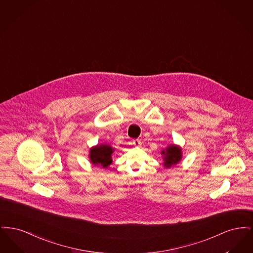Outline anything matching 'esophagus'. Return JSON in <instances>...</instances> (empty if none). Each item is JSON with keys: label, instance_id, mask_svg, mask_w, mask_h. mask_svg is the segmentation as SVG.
<instances>
[{"label": "esophagus", "instance_id": "esophagus-1", "mask_svg": "<svg viewBox=\"0 0 253 253\" xmlns=\"http://www.w3.org/2000/svg\"><path fill=\"white\" fill-rule=\"evenodd\" d=\"M132 144L136 146V147H139V146H141V141L139 139H133Z\"/></svg>", "mask_w": 253, "mask_h": 253}]
</instances>
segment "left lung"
<instances>
[{
    "label": "left lung",
    "mask_w": 253,
    "mask_h": 253,
    "mask_svg": "<svg viewBox=\"0 0 253 253\" xmlns=\"http://www.w3.org/2000/svg\"><path fill=\"white\" fill-rule=\"evenodd\" d=\"M164 159V166L169 168L172 165L177 164L182 158V151L180 147L176 145H169L165 150L161 152Z\"/></svg>",
    "instance_id": "left-lung-1"
}]
</instances>
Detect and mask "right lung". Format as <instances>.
<instances>
[{"label": "right lung", "instance_id": "obj_1", "mask_svg": "<svg viewBox=\"0 0 253 253\" xmlns=\"http://www.w3.org/2000/svg\"><path fill=\"white\" fill-rule=\"evenodd\" d=\"M114 149L108 144L96 145L91 148L89 158L92 164L96 166H101L103 168H107L110 164H112V154Z\"/></svg>", "mask_w": 253, "mask_h": 253}]
</instances>
